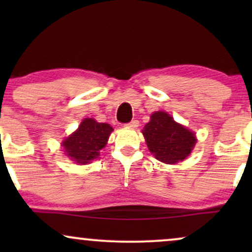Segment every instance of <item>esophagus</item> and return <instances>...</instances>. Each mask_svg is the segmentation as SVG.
Segmentation results:
<instances>
[{
	"mask_svg": "<svg viewBox=\"0 0 252 252\" xmlns=\"http://www.w3.org/2000/svg\"><path fill=\"white\" fill-rule=\"evenodd\" d=\"M138 126H140V122H138L137 120H132L130 123L126 124V126H128V128H131V129H136Z\"/></svg>",
	"mask_w": 252,
	"mask_h": 252,
	"instance_id": "obj_1",
	"label": "esophagus"
}]
</instances>
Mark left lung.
<instances>
[{"label":"left lung","instance_id":"left-lung-1","mask_svg":"<svg viewBox=\"0 0 252 252\" xmlns=\"http://www.w3.org/2000/svg\"><path fill=\"white\" fill-rule=\"evenodd\" d=\"M142 134L155 158L167 164L185 160L194 148L195 134L176 123L169 114L156 111L144 126Z\"/></svg>","mask_w":252,"mask_h":252}]
</instances>
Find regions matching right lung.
I'll return each mask as SVG.
<instances>
[{"instance_id": "right-lung-1", "label": "right lung", "mask_w": 252, "mask_h": 252, "mask_svg": "<svg viewBox=\"0 0 252 252\" xmlns=\"http://www.w3.org/2000/svg\"><path fill=\"white\" fill-rule=\"evenodd\" d=\"M112 126L98 123L94 118H85L73 134L63 141L66 155L79 164L90 163L99 158L100 150L106 146Z\"/></svg>"}]
</instances>
